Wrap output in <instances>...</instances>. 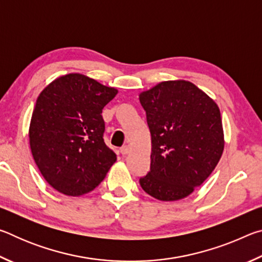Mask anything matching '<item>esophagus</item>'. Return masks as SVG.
<instances>
[{"label": "esophagus", "instance_id": "obj_1", "mask_svg": "<svg viewBox=\"0 0 262 262\" xmlns=\"http://www.w3.org/2000/svg\"><path fill=\"white\" fill-rule=\"evenodd\" d=\"M129 151H130L129 145H123V147L120 148V154L121 155H127V154H129Z\"/></svg>", "mask_w": 262, "mask_h": 262}]
</instances>
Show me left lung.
Wrapping results in <instances>:
<instances>
[{"instance_id": "8db88e82", "label": "left lung", "mask_w": 262, "mask_h": 262, "mask_svg": "<svg viewBox=\"0 0 262 262\" xmlns=\"http://www.w3.org/2000/svg\"><path fill=\"white\" fill-rule=\"evenodd\" d=\"M151 134V163L140 178L161 201L184 199L203 184L220 162L224 134L217 104L187 81H166L140 94Z\"/></svg>"}]
</instances>
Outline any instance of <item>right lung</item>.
Here are the masks:
<instances>
[{"label": "right lung", "mask_w": 262, "mask_h": 262, "mask_svg": "<svg viewBox=\"0 0 262 262\" xmlns=\"http://www.w3.org/2000/svg\"><path fill=\"white\" fill-rule=\"evenodd\" d=\"M118 90L81 74H68L43 89L30 123L34 162L53 188L69 196L94 190L117 161L104 142L103 108Z\"/></svg>", "instance_id": "1"}]
</instances>
